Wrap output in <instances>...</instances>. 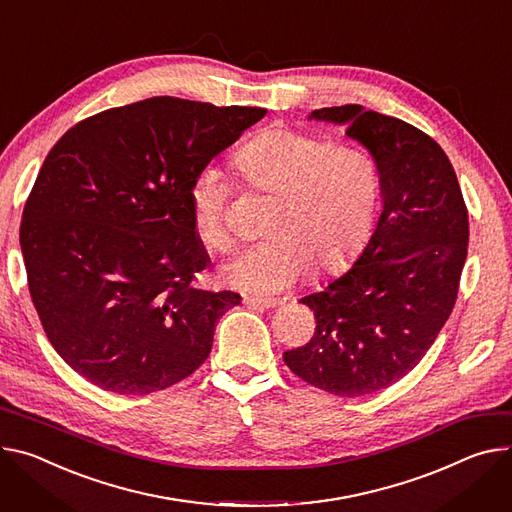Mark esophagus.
Masks as SVG:
<instances>
[{"mask_svg":"<svg viewBox=\"0 0 512 512\" xmlns=\"http://www.w3.org/2000/svg\"><path fill=\"white\" fill-rule=\"evenodd\" d=\"M243 302L251 308H259V310H267V308H275L277 302L275 300H261V298H253V296H245Z\"/></svg>","mask_w":512,"mask_h":512,"instance_id":"34e87169","label":"esophagus"}]
</instances>
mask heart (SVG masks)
I'll return each mask as SVG.
<instances>
[{
  "label": "heart",
  "instance_id": "1",
  "mask_svg": "<svg viewBox=\"0 0 512 512\" xmlns=\"http://www.w3.org/2000/svg\"><path fill=\"white\" fill-rule=\"evenodd\" d=\"M232 165L251 190L273 200L265 218L269 237L220 267L224 286L251 296L280 294L308 275L314 261L322 269H333L367 239L380 175L363 149L271 126L249 138ZM188 200L200 241L226 249V185L216 167L196 173Z\"/></svg>",
  "mask_w": 512,
  "mask_h": 512
}]
</instances>
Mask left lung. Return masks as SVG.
Masks as SVG:
<instances>
[{"label": "left lung", "mask_w": 512, "mask_h": 512, "mask_svg": "<svg viewBox=\"0 0 512 512\" xmlns=\"http://www.w3.org/2000/svg\"><path fill=\"white\" fill-rule=\"evenodd\" d=\"M308 120L345 126L367 149L382 214L353 267L300 300L316 331L284 361L310 386L355 398L396 384L435 343L468 257V210L451 161L423 130L355 104Z\"/></svg>", "instance_id": "1"}]
</instances>
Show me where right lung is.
<instances>
[{
    "instance_id": "right-lung-1",
    "label": "right lung",
    "mask_w": 512,
    "mask_h": 512,
    "mask_svg": "<svg viewBox=\"0 0 512 512\" xmlns=\"http://www.w3.org/2000/svg\"><path fill=\"white\" fill-rule=\"evenodd\" d=\"M265 114L149 98L81 120L46 155L20 247L42 329L87 382L151 394L210 355L241 296L192 286L210 257L190 183Z\"/></svg>"
}]
</instances>
